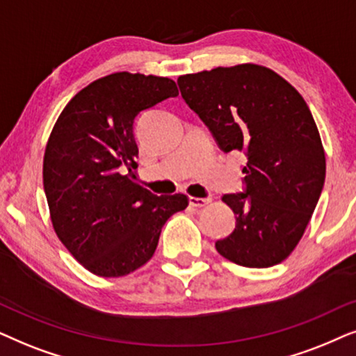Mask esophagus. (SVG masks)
I'll return each instance as SVG.
<instances>
[{"mask_svg": "<svg viewBox=\"0 0 356 356\" xmlns=\"http://www.w3.org/2000/svg\"><path fill=\"white\" fill-rule=\"evenodd\" d=\"M211 200L210 198H198V197H188V205L193 208H203L205 205H208Z\"/></svg>", "mask_w": 356, "mask_h": 356, "instance_id": "esophagus-1", "label": "esophagus"}]
</instances>
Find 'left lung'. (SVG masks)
I'll use <instances>...</instances> for the list:
<instances>
[{
  "instance_id": "left-lung-1",
  "label": "left lung",
  "mask_w": 356,
  "mask_h": 356,
  "mask_svg": "<svg viewBox=\"0 0 356 356\" xmlns=\"http://www.w3.org/2000/svg\"><path fill=\"white\" fill-rule=\"evenodd\" d=\"M177 84L220 149L248 159L244 192L222 195L236 227L216 241V250L250 268L283 262L305 234L325 181L324 148L305 99L280 74L252 63L184 74Z\"/></svg>"
}]
</instances>
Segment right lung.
<instances>
[{"mask_svg":"<svg viewBox=\"0 0 356 356\" xmlns=\"http://www.w3.org/2000/svg\"><path fill=\"white\" fill-rule=\"evenodd\" d=\"M177 94L169 78L104 76L66 104L51 130L44 156L51 222L70 254L94 275L123 277L145 265L164 222L187 207V195H154L131 170L138 156L135 118Z\"/></svg>","mask_w":356,"mask_h":356,"instance_id":"obj_1","label":"right lung"}]
</instances>
